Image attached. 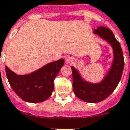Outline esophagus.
Listing matches in <instances>:
<instances>
[{
    "instance_id": "esophagus-1",
    "label": "esophagus",
    "mask_w": 130,
    "mask_h": 130,
    "mask_svg": "<svg viewBox=\"0 0 130 130\" xmlns=\"http://www.w3.org/2000/svg\"><path fill=\"white\" fill-rule=\"evenodd\" d=\"M65 61H66V63L69 64L70 62H73V61H74V59H73V58H72V57H70V56H69V57H67V58H66Z\"/></svg>"
}]
</instances>
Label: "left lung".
<instances>
[{
  "label": "left lung",
  "mask_w": 130,
  "mask_h": 130,
  "mask_svg": "<svg viewBox=\"0 0 130 130\" xmlns=\"http://www.w3.org/2000/svg\"><path fill=\"white\" fill-rule=\"evenodd\" d=\"M93 33L108 42L113 49L114 59L108 74L103 80L98 83L85 81L78 70L71 66L72 72V87L77 98L89 103L99 102L109 96L113 92L121 80L124 68V59L120 43L117 41L110 29L100 26L93 30Z\"/></svg>",
  "instance_id": "left-lung-1"
}]
</instances>
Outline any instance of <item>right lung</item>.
I'll use <instances>...</instances> for the list:
<instances>
[{
    "mask_svg": "<svg viewBox=\"0 0 130 130\" xmlns=\"http://www.w3.org/2000/svg\"><path fill=\"white\" fill-rule=\"evenodd\" d=\"M64 64V60L60 59L24 75H18L5 66L6 74L11 87L19 97L28 102L37 103L50 97L54 79Z\"/></svg>",
    "mask_w": 130,
    "mask_h": 130,
    "instance_id": "1",
    "label": "right lung"
}]
</instances>
